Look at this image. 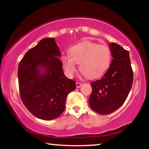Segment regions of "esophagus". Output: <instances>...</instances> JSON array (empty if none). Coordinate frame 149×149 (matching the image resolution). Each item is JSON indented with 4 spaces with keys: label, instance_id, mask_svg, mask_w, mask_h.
Masks as SVG:
<instances>
[{
    "label": "esophagus",
    "instance_id": "obj_1",
    "mask_svg": "<svg viewBox=\"0 0 149 149\" xmlns=\"http://www.w3.org/2000/svg\"><path fill=\"white\" fill-rule=\"evenodd\" d=\"M82 83H79V82H77L76 83V87H77V88H79L82 85Z\"/></svg>",
    "mask_w": 149,
    "mask_h": 149
}]
</instances>
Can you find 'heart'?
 Segmentation results:
<instances>
[{
	"mask_svg": "<svg viewBox=\"0 0 149 149\" xmlns=\"http://www.w3.org/2000/svg\"><path fill=\"white\" fill-rule=\"evenodd\" d=\"M70 55L61 57L65 74L72 77L80 64L81 72L91 79L100 77L107 71L111 62V52L107 46L90 41H83L69 50Z\"/></svg>",
	"mask_w": 149,
	"mask_h": 149,
	"instance_id": "heart-1",
	"label": "heart"
}]
</instances>
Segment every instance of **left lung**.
I'll use <instances>...</instances> for the list:
<instances>
[{
	"label": "left lung",
	"instance_id": "obj_1",
	"mask_svg": "<svg viewBox=\"0 0 149 149\" xmlns=\"http://www.w3.org/2000/svg\"><path fill=\"white\" fill-rule=\"evenodd\" d=\"M113 59L101 79L91 83V108L100 114H108L119 108L132 89L133 74L130 53L118 44L109 43Z\"/></svg>",
	"mask_w": 149,
	"mask_h": 149
}]
</instances>
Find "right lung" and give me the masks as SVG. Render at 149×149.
<instances>
[{
    "label": "right lung",
    "mask_w": 149,
    "mask_h": 149,
    "mask_svg": "<svg viewBox=\"0 0 149 149\" xmlns=\"http://www.w3.org/2000/svg\"><path fill=\"white\" fill-rule=\"evenodd\" d=\"M60 56L54 39L45 38L26 52L18 65L20 97L27 109L39 119L60 116L68 95L76 89L75 81L64 74Z\"/></svg>",
    "instance_id": "obj_1"
}]
</instances>
